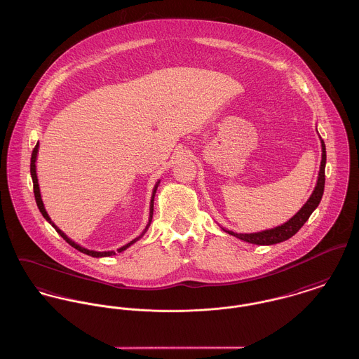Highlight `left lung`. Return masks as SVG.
<instances>
[{"label":"left lung","instance_id":"8db88e82","mask_svg":"<svg viewBox=\"0 0 359 359\" xmlns=\"http://www.w3.org/2000/svg\"><path fill=\"white\" fill-rule=\"evenodd\" d=\"M318 131V130H316ZM320 137V135H319ZM321 144V162L320 169H319V175H318V181H316V187L313 189L311 197L306 200V203L302 205V209L293 216L290 217L286 223H283L281 226H274L270 229H264L259 232H251V233H238L233 231H229L222 226V229L243 241L247 243H252V245H277L287 241L289 238H292L294 233L299 232V229L302 228L305 222L309 219V216L312 215V212L319 207L320 204L321 197L324 193V184H325V161H327V155H325V144L320 137Z\"/></svg>","mask_w":359,"mask_h":359}]
</instances>
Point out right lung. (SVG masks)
Instances as JSON below:
<instances>
[{"mask_svg": "<svg viewBox=\"0 0 359 359\" xmlns=\"http://www.w3.org/2000/svg\"><path fill=\"white\" fill-rule=\"evenodd\" d=\"M38 152H39V142L36 143V146H35V149H34V151H32V156H31V177H32V182H34V193H35V200H36V204H38L39 210H40V213L43 215V217L51 224V226H54L55 229H57V233L69 243V245H72V247H74L76 250L78 251H81V252H83V254H86V255H90V257H93V258H105V257H112V255H116V252H123V251H126L128 247H131L133 243H136L137 241H140L143 236H144V233L147 232V229H149V226L151 224L152 222V215H154V198H155V193H156V189L159 187V182H161V180H158L156 182H155V185H154V189H152V194H151V201H150V215H149V222H147V226L146 228L142 231V233L139 235V236H136L133 241H131L130 243H127V245H123V247H120V248H117V251H114V250H111V251H95V250H89V248H85V247H82L81 245H78L76 243L73 239H70L62 229H59L57 228V224L51 220V217L48 216V213H47V210H46V208H44V204H43V200H41V194H40V188H39V182H38V174H36V159H38Z\"/></svg>", "mask_w": 359, "mask_h": 359, "instance_id": "add662e5", "label": "right lung"}]
</instances>
